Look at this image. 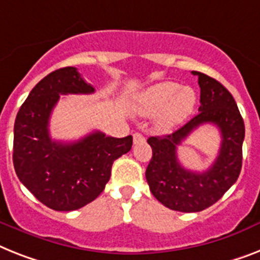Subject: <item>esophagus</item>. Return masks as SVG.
Returning a JSON list of instances; mask_svg holds the SVG:
<instances>
[{"mask_svg":"<svg viewBox=\"0 0 260 260\" xmlns=\"http://www.w3.org/2000/svg\"><path fill=\"white\" fill-rule=\"evenodd\" d=\"M133 141H134V145H137V143H141L145 141V137H143L141 133H134L133 134Z\"/></svg>","mask_w":260,"mask_h":260,"instance_id":"1","label":"esophagus"}]
</instances>
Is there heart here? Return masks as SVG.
I'll return each mask as SVG.
<instances>
[{
	"instance_id": "heart-1",
	"label": "heart",
	"mask_w": 260,
	"mask_h": 260,
	"mask_svg": "<svg viewBox=\"0 0 260 260\" xmlns=\"http://www.w3.org/2000/svg\"><path fill=\"white\" fill-rule=\"evenodd\" d=\"M194 105V90L181 87L179 83L171 81L150 86L139 100V109L143 114H155L159 111L158 126L162 128L183 121L191 113Z\"/></svg>"
}]
</instances>
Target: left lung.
Segmentation results:
<instances>
[{
  "instance_id": "left-lung-1",
  "label": "left lung",
  "mask_w": 260,
  "mask_h": 260,
  "mask_svg": "<svg viewBox=\"0 0 260 260\" xmlns=\"http://www.w3.org/2000/svg\"><path fill=\"white\" fill-rule=\"evenodd\" d=\"M198 76L201 87L199 113L171 134L150 137L147 143L153 156L146 169L150 191L164 206L175 211L198 212L218 202L237 182L242 169L244 123L231 93L216 79L203 73ZM212 123L222 135L216 162L209 171L197 173L184 169L176 147L195 128Z\"/></svg>"
}]
</instances>
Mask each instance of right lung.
Returning <instances> with one entry per match:
<instances>
[{
    "mask_svg": "<svg viewBox=\"0 0 260 260\" xmlns=\"http://www.w3.org/2000/svg\"><path fill=\"white\" fill-rule=\"evenodd\" d=\"M76 68L58 69L33 87L14 122L13 164L17 177L41 203L55 211L78 210L105 190L111 166L128 153L133 137H106L94 132L76 142H57L49 119L59 95L91 94Z\"/></svg>",
    "mask_w": 260,
    "mask_h": 260,
    "instance_id": "add662e5",
    "label": "right lung"
}]
</instances>
